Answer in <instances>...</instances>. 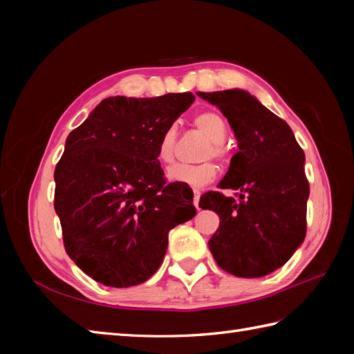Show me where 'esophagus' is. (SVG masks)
<instances>
[{
    "label": "esophagus",
    "instance_id": "1",
    "mask_svg": "<svg viewBox=\"0 0 354 354\" xmlns=\"http://www.w3.org/2000/svg\"><path fill=\"white\" fill-rule=\"evenodd\" d=\"M194 194H195V196H194V205H195V207L200 211V196H201V192H200V190H194Z\"/></svg>",
    "mask_w": 354,
    "mask_h": 354
}]
</instances>
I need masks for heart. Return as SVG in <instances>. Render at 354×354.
<instances>
[{"instance_id": "heart-1", "label": "heart", "mask_w": 354, "mask_h": 354, "mask_svg": "<svg viewBox=\"0 0 354 354\" xmlns=\"http://www.w3.org/2000/svg\"><path fill=\"white\" fill-rule=\"evenodd\" d=\"M194 124L200 133L209 139V145L203 153V159L211 158V156L217 159H223L226 154L223 140L227 134L225 118L218 112L206 111L194 118ZM175 143L176 129L173 127L167 128L158 142V160L160 164H170L175 158ZM215 175H217V167L212 162H203L196 165L176 164L167 170V179L170 183L185 184L192 189H203L205 185L214 181Z\"/></svg>"}]
</instances>
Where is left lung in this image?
<instances>
[{"label":"left lung","mask_w":354,"mask_h":354,"mask_svg":"<svg viewBox=\"0 0 354 354\" xmlns=\"http://www.w3.org/2000/svg\"><path fill=\"white\" fill-rule=\"evenodd\" d=\"M196 95L218 107L239 147L218 187L237 190L241 200L214 190L200 198L201 209L220 217L209 248L227 273L266 277L284 266L306 236L304 153L289 124L247 91Z\"/></svg>","instance_id":"8db88e82"}]
</instances>
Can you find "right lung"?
<instances>
[{
    "label": "right lung",
    "mask_w": 354,
    "mask_h": 354,
    "mask_svg": "<svg viewBox=\"0 0 354 354\" xmlns=\"http://www.w3.org/2000/svg\"><path fill=\"white\" fill-rule=\"evenodd\" d=\"M192 93L109 97L71 131L55 170L65 250L109 287L145 283L164 261L169 231L195 217L194 192L165 184L158 142Z\"/></svg>",
    "instance_id": "right-lung-1"
}]
</instances>
